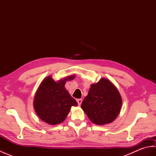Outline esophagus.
<instances>
[{"label":"esophagus","instance_id":"1","mask_svg":"<svg viewBox=\"0 0 156 156\" xmlns=\"http://www.w3.org/2000/svg\"><path fill=\"white\" fill-rule=\"evenodd\" d=\"M82 99H78L77 100V102H78V105H79V106H80V105L82 104Z\"/></svg>","mask_w":156,"mask_h":156}]
</instances>
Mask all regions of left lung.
<instances>
[{
  "label": "left lung",
  "instance_id": "1",
  "mask_svg": "<svg viewBox=\"0 0 156 156\" xmlns=\"http://www.w3.org/2000/svg\"><path fill=\"white\" fill-rule=\"evenodd\" d=\"M121 105V97L117 88L107 79L102 78L91 85L81 107L92 122L102 125L115 120Z\"/></svg>",
  "mask_w": 156,
  "mask_h": 156
}]
</instances>
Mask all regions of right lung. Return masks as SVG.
I'll use <instances>...</instances> for the list:
<instances>
[{"label": "right lung", "instance_id": "obj_1", "mask_svg": "<svg viewBox=\"0 0 156 156\" xmlns=\"http://www.w3.org/2000/svg\"><path fill=\"white\" fill-rule=\"evenodd\" d=\"M74 76L55 82L51 76L45 78L39 86L34 98V108L42 121L51 125L64 121L72 106L77 102L68 93L64 87L66 80H71Z\"/></svg>", "mask_w": 156, "mask_h": 156}]
</instances>
